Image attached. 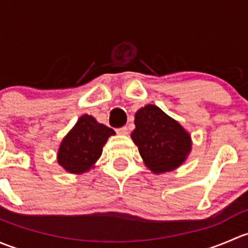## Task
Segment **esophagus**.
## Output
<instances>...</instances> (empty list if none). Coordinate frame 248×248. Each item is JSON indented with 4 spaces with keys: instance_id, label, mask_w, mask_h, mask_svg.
<instances>
[{
    "instance_id": "esophagus-1",
    "label": "esophagus",
    "mask_w": 248,
    "mask_h": 248,
    "mask_svg": "<svg viewBox=\"0 0 248 248\" xmlns=\"http://www.w3.org/2000/svg\"><path fill=\"white\" fill-rule=\"evenodd\" d=\"M116 132L117 134H121V136H127V134H128V128L124 126V127H121V128H117Z\"/></svg>"
}]
</instances>
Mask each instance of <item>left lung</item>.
Returning <instances> with one entry per match:
<instances>
[{"label":"left lung","mask_w":248,"mask_h":248,"mask_svg":"<svg viewBox=\"0 0 248 248\" xmlns=\"http://www.w3.org/2000/svg\"><path fill=\"white\" fill-rule=\"evenodd\" d=\"M134 124L131 138L152 172L171 171L186 161L192 149L191 136L163 110L147 104L136 112Z\"/></svg>","instance_id":"left-lung-1"}]
</instances>
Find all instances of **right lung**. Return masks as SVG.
<instances>
[{"mask_svg":"<svg viewBox=\"0 0 248 248\" xmlns=\"http://www.w3.org/2000/svg\"><path fill=\"white\" fill-rule=\"evenodd\" d=\"M115 132L91 115H82L68 132L57 152V162L71 174L90 170L101 157L103 146Z\"/></svg>","mask_w":248,"mask_h":248,"instance_id":"add662e5","label":"right lung"}]
</instances>
